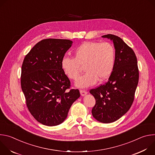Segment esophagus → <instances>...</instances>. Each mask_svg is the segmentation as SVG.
<instances>
[{"label": "esophagus", "mask_w": 155, "mask_h": 155, "mask_svg": "<svg viewBox=\"0 0 155 155\" xmlns=\"http://www.w3.org/2000/svg\"><path fill=\"white\" fill-rule=\"evenodd\" d=\"M80 94L82 96H84L85 95L87 94V92L85 90H80Z\"/></svg>", "instance_id": "34e87169"}]
</instances>
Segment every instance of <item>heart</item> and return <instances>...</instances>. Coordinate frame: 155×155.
<instances>
[{
  "instance_id": "1",
  "label": "heart",
  "mask_w": 155,
  "mask_h": 155,
  "mask_svg": "<svg viewBox=\"0 0 155 155\" xmlns=\"http://www.w3.org/2000/svg\"><path fill=\"white\" fill-rule=\"evenodd\" d=\"M74 58L64 56L61 66L64 74L75 80L84 65L86 72L75 83L79 87H87L95 84L98 79L102 81L112 74L115 62V50L109 43L86 41L74 50Z\"/></svg>"
}]
</instances>
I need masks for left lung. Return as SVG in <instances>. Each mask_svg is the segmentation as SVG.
<instances>
[{
    "instance_id": "1",
    "label": "left lung",
    "mask_w": 155,
    "mask_h": 155,
    "mask_svg": "<svg viewBox=\"0 0 155 155\" xmlns=\"http://www.w3.org/2000/svg\"><path fill=\"white\" fill-rule=\"evenodd\" d=\"M102 37L114 43L115 65L108 81L90 93L96 99L93 117L101 123H110L120 119L130 108L139 82V69L134 51L120 37L112 34Z\"/></svg>"
}]
</instances>
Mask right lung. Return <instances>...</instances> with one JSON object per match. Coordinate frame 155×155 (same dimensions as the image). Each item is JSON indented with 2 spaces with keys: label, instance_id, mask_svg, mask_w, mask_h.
<instances>
[{
  "label": "right lung",
  "instance_id": "add662e5",
  "mask_svg": "<svg viewBox=\"0 0 155 155\" xmlns=\"http://www.w3.org/2000/svg\"><path fill=\"white\" fill-rule=\"evenodd\" d=\"M72 43L67 39L42 40L23 61L22 91L30 113L42 124H61L72 104L80 96L78 90H68L71 81L61 66L62 58Z\"/></svg>",
  "mask_w": 155,
  "mask_h": 155
}]
</instances>
